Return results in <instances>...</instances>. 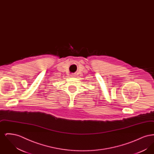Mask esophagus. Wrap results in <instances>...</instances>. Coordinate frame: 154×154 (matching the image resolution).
I'll list each match as a JSON object with an SVG mask.
<instances>
[{
	"instance_id": "obj_1",
	"label": "esophagus",
	"mask_w": 154,
	"mask_h": 154,
	"mask_svg": "<svg viewBox=\"0 0 154 154\" xmlns=\"http://www.w3.org/2000/svg\"><path fill=\"white\" fill-rule=\"evenodd\" d=\"M74 74H71V77H74Z\"/></svg>"
}]
</instances>
